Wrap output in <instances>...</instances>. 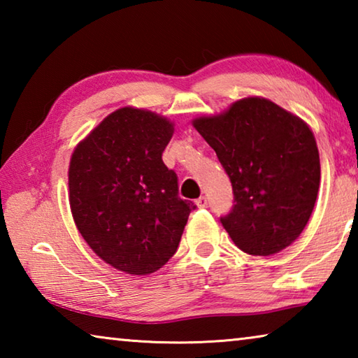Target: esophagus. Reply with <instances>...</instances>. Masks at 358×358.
<instances>
[{"mask_svg": "<svg viewBox=\"0 0 358 358\" xmlns=\"http://www.w3.org/2000/svg\"><path fill=\"white\" fill-rule=\"evenodd\" d=\"M196 205H197L199 208H205V207H207V205H208L207 197H205V196H201V197H199L197 201H196Z\"/></svg>", "mask_w": 358, "mask_h": 358, "instance_id": "obj_1", "label": "esophagus"}]
</instances>
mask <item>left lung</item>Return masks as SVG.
Masks as SVG:
<instances>
[{
  "label": "left lung",
  "mask_w": 358,
  "mask_h": 358,
  "mask_svg": "<svg viewBox=\"0 0 358 358\" xmlns=\"http://www.w3.org/2000/svg\"><path fill=\"white\" fill-rule=\"evenodd\" d=\"M232 183L235 205L221 217L241 251L270 256L300 237L313 213L320 159L310 126L270 99L248 96L192 120Z\"/></svg>",
  "instance_id": "left-lung-1"
}]
</instances>
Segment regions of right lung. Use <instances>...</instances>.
<instances>
[{"label":"right lung","instance_id":"add662e5","mask_svg":"<svg viewBox=\"0 0 358 358\" xmlns=\"http://www.w3.org/2000/svg\"><path fill=\"white\" fill-rule=\"evenodd\" d=\"M173 126L151 110L121 107L72 151L69 205L78 232L96 256L128 275L169 262L194 208L162 162Z\"/></svg>","mask_w":358,"mask_h":358}]
</instances>
